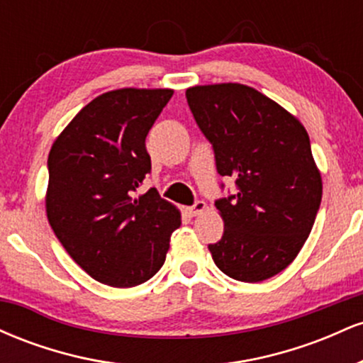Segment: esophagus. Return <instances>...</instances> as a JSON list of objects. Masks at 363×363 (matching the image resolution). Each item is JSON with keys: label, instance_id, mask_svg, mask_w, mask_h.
<instances>
[{"label": "esophagus", "instance_id": "obj_1", "mask_svg": "<svg viewBox=\"0 0 363 363\" xmlns=\"http://www.w3.org/2000/svg\"><path fill=\"white\" fill-rule=\"evenodd\" d=\"M205 210H206L205 201H196L193 206L187 208V213H189L191 216H198V215H201Z\"/></svg>", "mask_w": 363, "mask_h": 363}]
</instances>
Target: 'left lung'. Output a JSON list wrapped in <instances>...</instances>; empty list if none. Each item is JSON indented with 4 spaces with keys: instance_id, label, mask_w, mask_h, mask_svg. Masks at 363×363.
<instances>
[{
    "instance_id": "8db88e82",
    "label": "left lung",
    "mask_w": 363,
    "mask_h": 363,
    "mask_svg": "<svg viewBox=\"0 0 363 363\" xmlns=\"http://www.w3.org/2000/svg\"><path fill=\"white\" fill-rule=\"evenodd\" d=\"M186 99L216 170L237 187L215 201L225 230L208 245L211 257L234 280H268L297 257L320 206L309 135L290 112L240 83L191 86Z\"/></svg>"
}]
</instances>
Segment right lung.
I'll list each match as a JSON object with an SVG mask.
<instances>
[{
  "instance_id": "right-lung-1",
  "label": "right lung",
  "mask_w": 363,
  "mask_h": 363,
  "mask_svg": "<svg viewBox=\"0 0 363 363\" xmlns=\"http://www.w3.org/2000/svg\"><path fill=\"white\" fill-rule=\"evenodd\" d=\"M169 89H121L74 116L48 158L45 211L66 252L94 280L129 289L162 268L181 213L155 187L136 196L152 170L145 147Z\"/></svg>"
}]
</instances>
